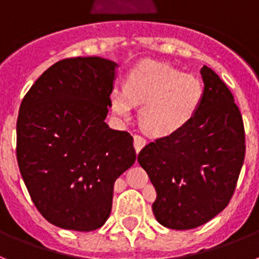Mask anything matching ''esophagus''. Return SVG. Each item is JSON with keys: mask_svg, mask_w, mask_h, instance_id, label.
Returning a JSON list of instances; mask_svg holds the SVG:
<instances>
[{"mask_svg": "<svg viewBox=\"0 0 259 259\" xmlns=\"http://www.w3.org/2000/svg\"><path fill=\"white\" fill-rule=\"evenodd\" d=\"M146 145V140L141 136H134V147H136L137 153H140L141 150L143 149V146Z\"/></svg>", "mask_w": 259, "mask_h": 259, "instance_id": "1", "label": "esophagus"}]
</instances>
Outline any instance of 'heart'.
Here are the masks:
<instances>
[{"label": "heart", "instance_id": "b5f03b06", "mask_svg": "<svg viewBox=\"0 0 259 259\" xmlns=\"http://www.w3.org/2000/svg\"><path fill=\"white\" fill-rule=\"evenodd\" d=\"M204 95L201 80L158 62H145L130 72L125 89L110 93L113 112L123 119L141 105L140 122L147 134L167 137L183 129L199 109Z\"/></svg>", "mask_w": 259, "mask_h": 259}]
</instances>
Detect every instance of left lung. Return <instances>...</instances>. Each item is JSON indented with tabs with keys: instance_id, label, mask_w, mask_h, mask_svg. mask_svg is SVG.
<instances>
[{
	"instance_id": "1",
	"label": "left lung",
	"mask_w": 259,
	"mask_h": 259,
	"mask_svg": "<svg viewBox=\"0 0 259 259\" xmlns=\"http://www.w3.org/2000/svg\"><path fill=\"white\" fill-rule=\"evenodd\" d=\"M200 75L204 95L193 118L138 154L155 187L154 216L170 229H193L220 213L244 164V123L233 95L207 66Z\"/></svg>"
}]
</instances>
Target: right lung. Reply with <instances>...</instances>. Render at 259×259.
<instances>
[{"instance_id": "1", "label": "right lung", "mask_w": 259, "mask_h": 259, "mask_svg": "<svg viewBox=\"0 0 259 259\" xmlns=\"http://www.w3.org/2000/svg\"><path fill=\"white\" fill-rule=\"evenodd\" d=\"M117 68L100 56L60 60L22 100L19 171L36 209L55 227L77 232L103 227L114 182L136 162L133 137L105 122Z\"/></svg>"}]
</instances>
